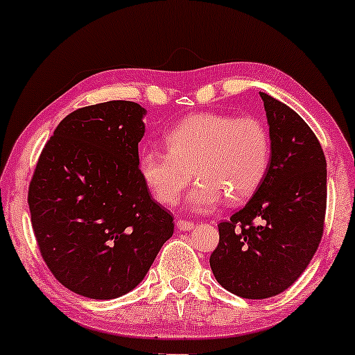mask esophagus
I'll use <instances>...</instances> for the list:
<instances>
[{
	"label": "esophagus",
	"mask_w": 355,
	"mask_h": 355,
	"mask_svg": "<svg viewBox=\"0 0 355 355\" xmlns=\"http://www.w3.org/2000/svg\"><path fill=\"white\" fill-rule=\"evenodd\" d=\"M177 229L180 232H190L195 229V223L189 222V220H178L177 222Z\"/></svg>",
	"instance_id": "obj_1"
}]
</instances>
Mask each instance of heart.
Wrapping results in <instances>:
<instances>
[{"instance_id":"heart-1","label":"heart","mask_w":355,"mask_h":355,"mask_svg":"<svg viewBox=\"0 0 355 355\" xmlns=\"http://www.w3.org/2000/svg\"><path fill=\"white\" fill-rule=\"evenodd\" d=\"M166 152L146 150L138 158L145 185L162 205H173L191 180L183 205L214 210L225 197L243 202L262 185L272 160L267 126L257 118L195 113L165 133Z\"/></svg>"}]
</instances>
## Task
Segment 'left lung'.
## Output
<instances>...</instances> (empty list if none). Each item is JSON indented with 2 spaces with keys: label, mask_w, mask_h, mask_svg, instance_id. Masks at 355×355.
<instances>
[{
  "label": "left lung",
  "mask_w": 355,
  "mask_h": 355,
  "mask_svg": "<svg viewBox=\"0 0 355 355\" xmlns=\"http://www.w3.org/2000/svg\"><path fill=\"white\" fill-rule=\"evenodd\" d=\"M272 140L262 185L218 225L210 255L217 282L243 299L274 297L302 275L324 234L327 164L322 146L292 108L260 93Z\"/></svg>",
  "instance_id": "obj_1"
}]
</instances>
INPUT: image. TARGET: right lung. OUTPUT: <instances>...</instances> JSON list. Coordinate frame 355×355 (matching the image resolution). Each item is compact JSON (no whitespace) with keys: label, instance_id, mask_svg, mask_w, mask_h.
I'll list each match as a JSON object with an SVG mask.
<instances>
[{"label":"right lung","instance_id":"right-lung-1","mask_svg":"<svg viewBox=\"0 0 355 355\" xmlns=\"http://www.w3.org/2000/svg\"><path fill=\"white\" fill-rule=\"evenodd\" d=\"M146 110L113 100L70 113L44 145L28 191L51 274L75 294L108 300L145 279L173 217L138 170Z\"/></svg>","mask_w":355,"mask_h":355}]
</instances>
